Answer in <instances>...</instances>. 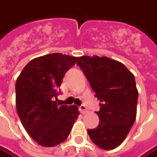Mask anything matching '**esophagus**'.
I'll return each mask as SVG.
<instances>
[{
  "mask_svg": "<svg viewBox=\"0 0 157 157\" xmlns=\"http://www.w3.org/2000/svg\"><path fill=\"white\" fill-rule=\"evenodd\" d=\"M79 111L82 113H87V109H86L85 105H82L79 107Z\"/></svg>",
  "mask_w": 157,
  "mask_h": 157,
  "instance_id": "esophagus-1",
  "label": "esophagus"
}]
</instances>
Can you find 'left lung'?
<instances>
[{"label": "left lung", "mask_w": 157, "mask_h": 157, "mask_svg": "<svg viewBox=\"0 0 157 157\" xmlns=\"http://www.w3.org/2000/svg\"><path fill=\"white\" fill-rule=\"evenodd\" d=\"M77 65L101 102L97 112L98 126L87 133L96 145L113 150L124 140L136 118L138 90L135 75L121 62L106 56H81Z\"/></svg>", "instance_id": "left-lung-1"}]
</instances>
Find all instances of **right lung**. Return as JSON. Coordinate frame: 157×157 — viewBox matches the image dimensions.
<instances>
[{"instance_id": "obj_1", "label": "right lung", "mask_w": 157, "mask_h": 157, "mask_svg": "<svg viewBox=\"0 0 157 157\" xmlns=\"http://www.w3.org/2000/svg\"><path fill=\"white\" fill-rule=\"evenodd\" d=\"M78 57L55 53L37 57L23 68L16 82V107L31 138L45 147L64 142L80 112L75 105H60L59 87Z\"/></svg>"}]
</instances>
